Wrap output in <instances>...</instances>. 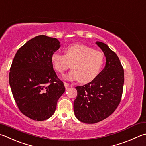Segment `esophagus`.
Listing matches in <instances>:
<instances>
[{
    "label": "esophagus",
    "instance_id": "obj_1",
    "mask_svg": "<svg viewBox=\"0 0 146 146\" xmlns=\"http://www.w3.org/2000/svg\"><path fill=\"white\" fill-rule=\"evenodd\" d=\"M64 86H65V88H66V89H67V88H68V86H69V84H68V82H64Z\"/></svg>",
    "mask_w": 146,
    "mask_h": 146
}]
</instances>
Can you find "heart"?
<instances>
[{"mask_svg":"<svg viewBox=\"0 0 146 146\" xmlns=\"http://www.w3.org/2000/svg\"><path fill=\"white\" fill-rule=\"evenodd\" d=\"M104 54L82 44H74L66 48L65 54L55 52L51 62L58 72L64 74L71 67L73 69L65 76L69 81L80 80L86 83L97 78L102 67Z\"/></svg>","mask_w":146,"mask_h":146,"instance_id":"1","label":"heart"}]
</instances>
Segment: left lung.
<instances>
[{"label": "left lung", "instance_id": "left-lung-1", "mask_svg": "<svg viewBox=\"0 0 146 146\" xmlns=\"http://www.w3.org/2000/svg\"><path fill=\"white\" fill-rule=\"evenodd\" d=\"M106 57V66L94 80L76 86L74 111L80 121L93 124L105 119L119 105L124 84V70L117 54L106 44L96 42Z\"/></svg>", "mask_w": 146, "mask_h": 146}]
</instances>
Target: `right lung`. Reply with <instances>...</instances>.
I'll use <instances>...</instances> for the list:
<instances>
[{"label":"right lung","instance_id":"add662e5","mask_svg":"<svg viewBox=\"0 0 146 146\" xmlns=\"http://www.w3.org/2000/svg\"><path fill=\"white\" fill-rule=\"evenodd\" d=\"M59 40L39 35L16 52L9 72V84L18 109L33 120L44 121L53 116L57 102L65 92L51 62L60 47Z\"/></svg>","mask_w":146,"mask_h":146}]
</instances>
